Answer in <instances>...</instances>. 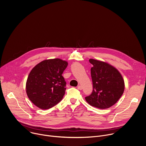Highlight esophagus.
Returning <instances> with one entry per match:
<instances>
[{
	"instance_id": "obj_1",
	"label": "esophagus",
	"mask_w": 146,
	"mask_h": 146,
	"mask_svg": "<svg viewBox=\"0 0 146 146\" xmlns=\"http://www.w3.org/2000/svg\"><path fill=\"white\" fill-rule=\"evenodd\" d=\"M77 89H78V90H82V87L81 85H78V86H77Z\"/></svg>"
}]
</instances>
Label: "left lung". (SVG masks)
<instances>
[{
  "mask_svg": "<svg viewBox=\"0 0 146 146\" xmlns=\"http://www.w3.org/2000/svg\"><path fill=\"white\" fill-rule=\"evenodd\" d=\"M93 65L91 68V76L93 90L85 97L91 106L108 109L117 103L125 90V81L119 70L110 64L90 58Z\"/></svg>",
  "mask_w": 146,
  "mask_h": 146,
  "instance_id": "1",
  "label": "left lung"
}]
</instances>
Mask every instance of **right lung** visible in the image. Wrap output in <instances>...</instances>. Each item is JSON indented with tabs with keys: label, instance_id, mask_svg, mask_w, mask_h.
Instances as JSON below:
<instances>
[{
	"label": "right lung",
	"instance_id": "right-lung-1",
	"mask_svg": "<svg viewBox=\"0 0 146 146\" xmlns=\"http://www.w3.org/2000/svg\"><path fill=\"white\" fill-rule=\"evenodd\" d=\"M68 64L60 58L48 59L41 61L31 70L26 82V93L37 108L48 109L61 101L66 89L62 74Z\"/></svg>",
	"mask_w": 146,
	"mask_h": 146
}]
</instances>
